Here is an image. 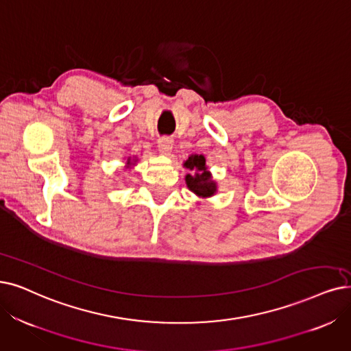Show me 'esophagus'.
<instances>
[{"label": "esophagus", "mask_w": 351, "mask_h": 351, "mask_svg": "<svg viewBox=\"0 0 351 351\" xmlns=\"http://www.w3.org/2000/svg\"><path fill=\"white\" fill-rule=\"evenodd\" d=\"M158 149L164 156H168V154L171 152L173 149V139L168 138V136H162L158 139Z\"/></svg>", "instance_id": "obj_1"}]
</instances>
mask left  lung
<instances>
[{
	"label": "left lung",
	"mask_w": 351,
	"mask_h": 351,
	"mask_svg": "<svg viewBox=\"0 0 351 351\" xmlns=\"http://www.w3.org/2000/svg\"><path fill=\"white\" fill-rule=\"evenodd\" d=\"M183 167L190 171L186 174L184 180L187 189L191 193L202 199H208L217 193V181L213 180V176L206 164L204 156H202V154H191L186 161H183Z\"/></svg>",
	"instance_id": "left-lung-1"
}]
</instances>
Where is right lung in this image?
<instances>
[{"label": "right lung", "instance_id": "obj_1", "mask_svg": "<svg viewBox=\"0 0 351 351\" xmlns=\"http://www.w3.org/2000/svg\"><path fill=\"white\" fill-rule=\"evenodd\" d=\"M136 162H138V157H128L127 161H125V170H132Z\"/></svg>", "mask_w": 351, "mask_h": 351}]
</instances>
